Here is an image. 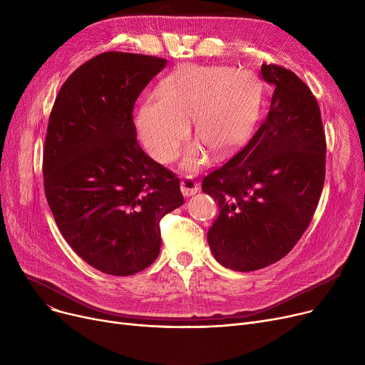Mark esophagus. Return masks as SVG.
Returning a JSON list of instances; mask_svg holds the SVG:
<instances>
[{
    "mask_svg": "<svg viewBox=\"0 0 365 365\" xmlns=\"http://www.w3.org/2000/svg\"><path fill=\"white\" fill-rule=\"evenodd\" d=\"M180 190L185 197L195 195L200 190V185L192 176H185V179L180 182Z\"/></svg>",
    "mask_w": 365,
    "mask_h": 365,
    "instance_id": "34e87169",
    "label": "esophagus"
}]
</instances>
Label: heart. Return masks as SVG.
<instances>
[{"mask_svg": "<svg viewBox=\"0 0 365 365\" xmlns=\"http://www.w3.org/2000/svg\"><path fill=\"white\" fill-rule=\"evenodd\" d=\"M260 94L253 75L226 66H182L164 78L140 106L136 127L149 155L170 164L179 155L194 123L197 139L223 153L238 146L253 130ZM207 163L201 145L190 148L183 167L200 168Z\"/></svg>", "mask_w": 365, "mask_h": 365, "instance_id": "heart-1", "label": "heart"}]
</instances>
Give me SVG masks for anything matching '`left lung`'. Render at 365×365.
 I'll list each match as a JSON object with an SVG mask.
<instances>
[{"label":"left lung","instance_id":"left-lung-1","mask_svg":"<svg viewBox=\"0 0 365 365\" xmlns=\"http://www.w3.org/2000/svg\"><path fill=\"white\" fill-rule=\"evenodd\" d=\"M274 87L248 143L202 180L220 213L207 240L216 260L250 272L292 252L308 229L325 179V133L311 88L279 65H262Z\"/></svg>","mask_w":365,"mask_h":365}]
</instances>
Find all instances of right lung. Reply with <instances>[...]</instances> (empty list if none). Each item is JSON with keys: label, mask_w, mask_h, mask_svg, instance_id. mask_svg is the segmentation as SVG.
Segmentation results:
<instances>
[{"label": "right lung", "mask_w": 365, "mask_h": 365, "mask_svg": "<svg viewBox=\"0 0 365 365\" xmlns=\"http://www.w3.org/2000/svg\"><path fill=\"white\" fill-rule=\"evenodd\" d=\"M167 65L106 51L75 69L54 101L43 152L46 198L72 250L96 269L134 275L153 263L161 219L180 207L175 173L138 142L133 109Z\"/></svg>", "instance_id": "right-lung-1"}]
</instances>
